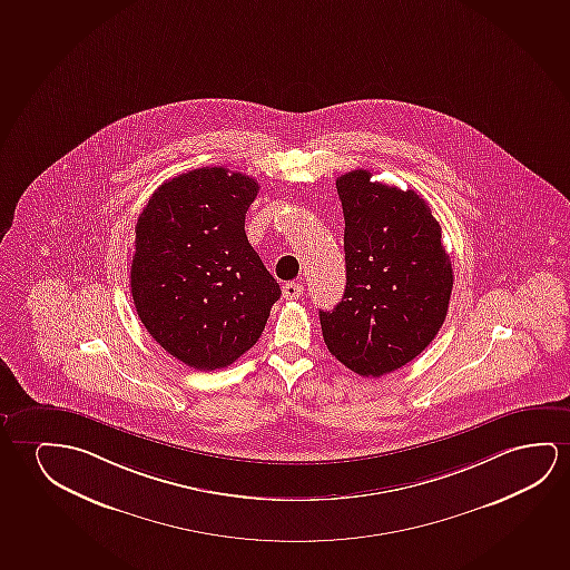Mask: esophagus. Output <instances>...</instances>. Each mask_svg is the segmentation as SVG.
I'll use <instances>...</instances> for the list:
<instances>
[{
	"label": "esophagus",
	"mask_w": 570,
	"mask_h": 570,
	"mask_svg": "<svg viewBox=\"0 0 570 570\" xmlns=\"http://www.w3.org/2000/svg\"><path fill=\"white\" fill-rule=\"evenodd\" d=\"M282 294H284L286 299H297V297L304 294V286H302V284H297V282H288V284H284Z\"/></svg>",
	"instance_id": "obj_1"
}]
</instances>
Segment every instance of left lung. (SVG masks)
<instances>
[{
    "mask_svg": "<svg viewBox=\"0 0 570 570\" xmlns=\"http://www.w3.org/2000/svg\"><path fill=\"white\" fill-rule=\"evenodd\" d=\"M345 215L347 286L320 312L323 341L347 368L379 379L413 361L445 322L453 268L425 199L372 180L337 178Z\"/></svg>",
    "mask_w": 570,
    "mask_h": 570,
    "instance_id": "8db88e82",
    "label": "left lung"
}]
</instances>
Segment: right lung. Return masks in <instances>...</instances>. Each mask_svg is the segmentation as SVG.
Returning <instances> with one entry per match:
<instances>
[{
  "mask_svg": "<svg viewBox=\"0 0 570 570\" xmlns=\"http://www.w3.org/2000/svg\"><path fill=\"white\" fill-rule=\"evenodd\" d=\"M256 191L245 174L196 168L158 186L135 227L137 314L166 353L196 371L247 353L281 297L245 233Z\"/></svg>",
  "mask_w": 570,
  "mask_h": 570,
  "instance_id": "add662e5",
  "label": "right lung"
}]
</instances>
